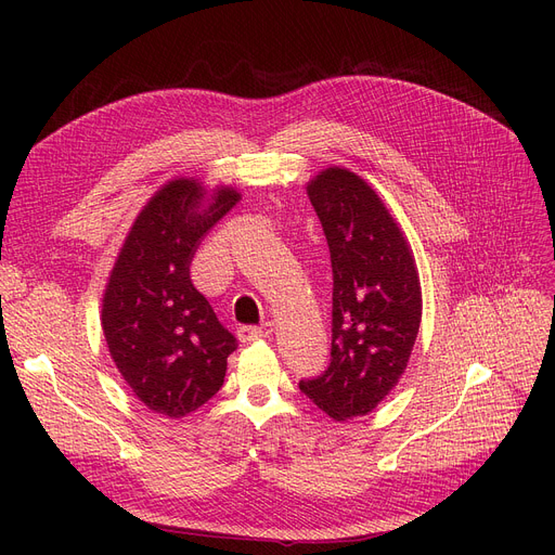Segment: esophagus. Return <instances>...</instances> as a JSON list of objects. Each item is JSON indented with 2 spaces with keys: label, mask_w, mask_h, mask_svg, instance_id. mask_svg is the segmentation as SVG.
<instances>
[{
  "label": "esophagus",
  "mask_w": 555,
  "mask_h": 555,
  "mask_svg": "<svg viewBox=\"0 0 555 555\" xmlns=\"http://www.w3.org/2000/svg\"><path fill=\"white\" fill-rule=\"evenodd\" d=\"M272 335V324L266 322L262 326H241L238 328V339L241 341H256L262 337H270Z\"/></svg>",
  "instance_id": "obj_1"
}]
</instances>
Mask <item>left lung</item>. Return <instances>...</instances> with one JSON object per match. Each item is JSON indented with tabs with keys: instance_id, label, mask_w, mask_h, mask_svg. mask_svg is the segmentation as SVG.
Returning <instances> with one entry per match:
<instances>
[{
	"instance_id": "1",
	"label": "left lung",
	"mask_w": 555,
	"mask_h": 555,
	"mask_svg": "<svg viewBox=\"0 0 555 555\" xmlns=\"http://www.w3.org/2000/svg\"><path fill=\"white\" fill-rule=\"evenodd\" d=\"M333 266L328 369L299 389L335 421L373 412L400 380L418 335V270L398 222L362 178L331 166L308 182Z\"/></svg>"
}]
</instances>
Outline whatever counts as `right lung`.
Segmentation results:
<instances>
[{"label": "right lung", "instance_id": "add662e5", "mask_svg": "<svg viewBox=\"0 0 555 555\" xmlns=\"http://www.w3.org/2000/svg\"><path fill=\"white\" fill-rule=\"evenodd\" d=\"M238 199L231 186L209 195L193 178L166 182L137 216L109 272L101 310L109 356L155 414L182 418L224 383L238 344L189 268L199 241Z\"/></svg>", "mask_w": 555, "mask_h": 555}]
</instances>
